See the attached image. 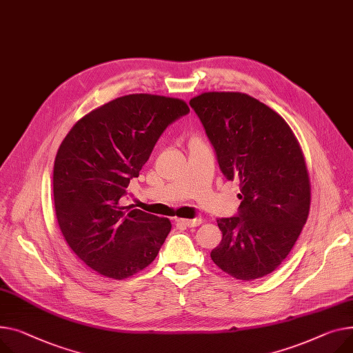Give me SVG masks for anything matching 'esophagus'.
Returning <instances> with one entry per match:
<instances>
[{"label":"esophagus","mask_w":353,"mask_h":353,"mask_svg":"<svg viewBox=\"0 0 353 353\" xmlns=\"http://www.w3.org/2000/svg\"><path fill=\"white\" fill-rule=\"evenodd\" d=\"M174 223L177 225H184V227H197L201 224L200 219H193V220H185V219H176Z\"/></svg>","instance_id":"obj_1"}]
</instances>
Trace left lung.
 Here are the masks:
<instances>
[{"label": "left lung", "instance_id": "obj_1", "mask_svg": "<svg viewBox=\"0 0 353 353\" xmlns=\"http://www.w3.org/2000/svg\"><path fill=\"white\" fill-rule=\"evenodd\" d=\"M223 174L240 181L237 217L219 219L223 232L211 251L230 276L252 281L283 263L311 207V181L303 152L275 110L241 92H203L190 99Z\"/></svg>", "mask_w": 353, "mask_h": 353}]
</instances>
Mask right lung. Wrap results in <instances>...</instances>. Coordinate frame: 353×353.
<instances>
[{"label":"right lung","instance_id":"right-lung-1","mask_svg":"<svg viewBox=\"0 0 353 353\" xmlns=\"http://www.w3.org/2000/svg\"><path fill=\"white\" fill-rule=\"evenodd\" d=\"M189 112L177 98L132 93L86 113L62 140L54 163L55 214L69 248L95 272L122 281L154 261L170 220L121 199L163 130Z\"/></svg>","mask_w":353,"mask_h":353}]
</instances>
